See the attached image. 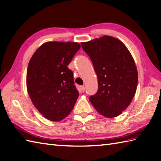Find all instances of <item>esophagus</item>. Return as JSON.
I'll return each mask as SVG.
<instances>
[{"label":"esophagus","instance_id":"esophagus-1","mask_svg":"<svg viewBox=\"0 0 161 161\" xmlns=\"http://www.w3.org/2000/svg\"><path fill=\"white\" fill-rule=\"evenodd\" d=\"M80 89L82 92H84L85 91V86H80Z\"/></svg>","mask_w":161,"mask_h":161}]
</instances>
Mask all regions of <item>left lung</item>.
<instances>
[{"label":"left lung","mask_w":161,"mask_h":161,"mask_svg":"<svg viewBox=\"0 0 161 161\" xmlns=\"http://www.w3.org/2000/svg\"><path fill=\"white\" fill-rule=\"evenodd\" d=\"M97 74L98 90L89 100L106 118H115L128 107L137 89L138 74L134 59L121 41L104 35L81 43Z\"/></svg>","instance_id":"obj_1"}]
</instances>
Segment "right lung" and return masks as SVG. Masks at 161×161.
Here are the masks:
<instances>
[{
    "label": "right lung",
    "mask_w": 161,
    "mask_h": 161,
    "mask_svg": "<svg viewBox=\"0 0 161 161\" xmlns=\"http://www.w3.org/2000/svg\"><path fill=\"white\" fill-rule=\"evenodd\" d=\"M80 47L77 42H48L42 44L30 60L28 93L35 108L50 121L66 118L79 97L73 73L68 66Z\"/></svg>",
    "instance_id": "obj_1"
}]
</instances>
